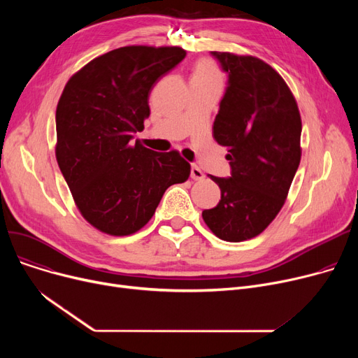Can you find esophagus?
Returning <instances> with one entry per match:
<instances>
[{"instance_id":"obj_1","label":"esophagus","mask_w":358,"mask_h":358,"mask_svg":"<svg viewBox=\"0 0 358 358\" xmlns=\"http://www.w3.org/2000/svg\"><path fill=\"white\" fill-rule=\"evenodd\" d=\"M192 178L193 180H203L204 178V174H203V171L201 169L197 166V165H192Z\"/></svg>"}]
</instances>
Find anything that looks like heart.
I'll return each mask as SVG.
<instances>
[{
    "mask_svg": "<svg viewBox=\"0 0 358 358\" xmlns=\"http://www.w3.org/2000/svg\"><path fill=\"white\" fill-rule=\"evenodd\" d=\"M192 78L194 80H201V81H213V83H220L222 81V73L219 66L216 65L215 61L209 58H203L197 61L193 69Z\"/></svg>",
    "mask_w": 358,
    "mask_h": 358,
    "instance_id": "1",
    "label": "heart"
}]
</instances>
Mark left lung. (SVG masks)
I'll use <instances>...</instances> for the list:
<instances>
[{
    "instance_id": "left-lung-1",
    "label": "left lung",
    "mask_w": 358,
    "mask_h": 358,
    "mask_svg": "<svg viewBox=\"0 0 358 358\" xmlns=\"http://www.w3.org/2000/svg\"><path fill=\"white\" fill-rule=\"evenodd\" d=\"M228 72V88L213 123L215 141L228 148L231 177L210 178L220 201L203 210L220 239L259 235L283 208L302 157V119L281 75L251 55L212 52Z\"/></svg>"
}]
</instances>
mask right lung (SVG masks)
I'll list each match as a JSON object with an SVG mask.
<instances>
[{
	"mask_svg": "<svg viewBox=\"0 0 358 358\" xmlns=\"http://www.w3.org/2000/svg\"><path fill=\"white\" fill-rule=\"evenodd\" d=\"M178 46H124L92 59L66 83L56 107V161L83 217L126 236L154 216L169 185L190 177L178 150L131 143L149 117V94L178 65Z\"/></svg>",
	"mask_w": 358,
	"mask_h": 358,
	"instance_id": "right-lung-1",
	"label": "right lung"
}]
</instances>
